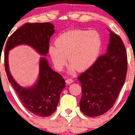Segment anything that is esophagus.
Listing matches in <instances>:
<instances>
[{"label": "esophagus", "mask_w": 135, "mask_h": 135, "mask_svg": "<svg viewBox=\"0 0 135 135\" xmlns=\"http://www.w3.org/2000/svg\"><path fill=\"white\" fill-rule=\"evenodd\" d=\"M66 83L67 84H72V83H73V80H72V79H66Z\"/></svg>", "instance_id": "34e87169"}]
</instances>
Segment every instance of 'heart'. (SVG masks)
I'll use <instances>...</instances> for the list:
<instances>
[{
  "label": "heart",
  "mask_w": 135,
  "mask_h": 135,
  "mask_svg": "<svg viewBox=\"0 0 135 135\" xmlns=\"http://www.w3.org/2000/svg\"><path fill=\"white\" fill-rule=\"evenodd\" d=\"M55 46L49 48V55L55 69L61 71L69 62V73L85 72L97 61L102 48V39L95 31L74 29L60 35Z\"/></svg>",
  "instance_id": "1"
}]
</instances>
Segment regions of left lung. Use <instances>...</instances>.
<instances>
[{
	"label": "left lung",
	"instance_id": "left-lung-1",
	"mask_svg": "<svg viewBox=\"0 0 135 135\" xmlns=\"http://www.w3.org/2000/svg\"><path fill=\"white\" fill-rule=\"evenodd\" d=\"M110 31L107 53L78 77L81 84V111L89 117L103 115L114 105L124 85L127 59L124 44L118 35Z\"/></svg>",
	"mask_w": 135,
	"mask_h": 135
}]
</instances>
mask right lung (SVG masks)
Instances as JSON below:
<instances>
[{
	"label": "right lung",
	"instance_id": "obj_1",
	"mask_svg": "<svg viewBox=\"0 0 135 135\" xmlns=\"http://www.w3.org/2000/svg\"><path fill=\"white\" fill-rule=\"evenodd\" d=\"M54 27L50 23H27L9 36L5 46L4 66L9 81L26 109L42 117L50 116L55 112L60 95L65 88V80L51 69L47 59L44 57L48 53L50 39L55 32ZM20 45L30 46L42 55L37 80L32 86L27 88L16 82L9 69V51Z\"/></svg>",
	"mask_w": 135,
	"mask_h": 135
}]
</instances>
